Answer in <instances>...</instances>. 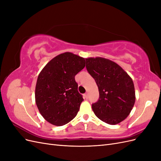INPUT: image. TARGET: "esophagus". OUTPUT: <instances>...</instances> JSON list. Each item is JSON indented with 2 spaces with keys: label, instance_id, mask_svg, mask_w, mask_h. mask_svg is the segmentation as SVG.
I'll return each mask as SVG.
<instances>
[{
  "label": "esophagus",
  "instance_id": "34e87169",
  "mask_svg": "<svg viewBox=\"0 0 161 161\" xmlns=\"http://www.w3.org/2000/svg\"><path fill=\"white\" fill-rule=\"evenodd\" d=\"M84 98H85V99H88V94L85 93V94L84 95Z\"/></svg>",
  "mask_w": 161,
  "mask_h": 161
}]
</instances>
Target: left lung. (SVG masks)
<instances>
[{"label":"left lung","mask_w":161,"mask_h":161,"mask_svg":"<svg viewBox=\"0 0 161 161\" xmlns=\"http://www.w3.org/2000/svg\"><path fill=\"white\" fill-rule=\"evenodd\" d=\"M86 68L99 92L98 101L92 104V111L107 124L120 123L129 115L135 103L132 79L118 64L106 58H86Z\"/></svg>","instance_id":"8db88e82"}]
</instances>
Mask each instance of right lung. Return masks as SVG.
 Segmentation results:
<instances>
[{
	"mask_svg": "<svg viewBox=\"0 0 161 161\" xmlns=\"http://www.w3.org/2000/svg\"><path fill=\"white\" fill-rule=\"evenodd\" d=\"M85 66V58L65 52L52 59L40 72L36 86V103L41 115L57 126L74 119L83 101L75 75Z\"/></svg>",
	"mask_w": 161,
	"mask_h": 161,
	"instance_id": "obj_1",
	"label": "right lung"
}]
</instances>
